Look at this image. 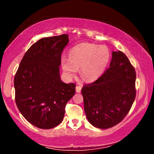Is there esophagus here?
<instances>
[{"label": "esophagus", "instance_id": "esophagus-1", "mask_svg": "<svg viewBox=\"0 0 154 154\" xmlns=\"http://www.w3.org/2000/svg\"><path fill=\"white\" fill-rule=\"evenodd\" d=\"M75 88H76V92L77 93L81 92V90H82V86H80V85H77Z\"/></svg>", "mask_w": 154, "mask_h": 154}]
</instances>
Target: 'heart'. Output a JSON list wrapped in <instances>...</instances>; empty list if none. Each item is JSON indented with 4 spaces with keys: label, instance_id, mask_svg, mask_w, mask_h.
<instances>
[{
    "label": "heart",
    "instance_id": "obj_1",
    "mask_svg": "<svg viewBox=\"0 0 154 154\" xmlns=\"http://www.w3.org/2000/svg\"><path fill=\"white\" fill-rule=\"evenodd\" d=\"M69 56V58H61L65 75L73 77L80 69L81 76L87 82H93L105 72L110 61L111 52L106 45L83 43L70 49Z\"/></svg>",
    "mask_w": 154,
    "mask_h": 154
}]
</instances>
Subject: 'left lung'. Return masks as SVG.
<instances>
[{
	"label": "left lung",
	"instance_id": "8db88e82",
	"mask_svg": "<svg viewBox=\"0 0 154 154\" xmlns=\"http://www.w3.org/2000/svg\"><path fill=\"white\" fill-rule=\"evenodd\" d=\"M135 82L136 72L127 56L120 51L112 52L109 69L82 89L85 113L90 123L106 129L123 120L136 97Z\"/></svg>",
	"mask_w": 154,
	"mask_h": 154
}]
</instances>
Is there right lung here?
<instances>
[{
    "label": "right lung",
    "instance_id": "obj_1",
    "mask_svg": "<svg viewBox=\"0 0 154 154\" xmlns=\"http://www.w3.org/2000/svg\"><path fill=\"white\" fill-rule=\"evenodd\" d=\"M68 35L43 38L26 52L14 77L15 103L24 118L41 129L58 126L65 106L75 93V83L60 77L61 55Z\"/></svg>",
    "mask_w": 154,
    "mask_h": 154
}]
</instances>
